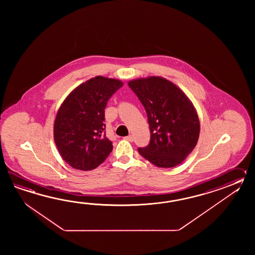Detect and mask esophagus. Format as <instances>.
<instances>
[{
  "label": "esophagus",
  "instance_id": "esophagus-1",
  "mask_svg": "<svg viewBox=\"0 0 255 255\" xmlns=\"http://www.w3.org/2000/svg\"><path fill=\"white\" fill-rule=\"evenodd\" d=\"M126 140L130 141V142H132V141H134V136L133 135H128V136H125Z\"/></svg>",
  "mask_w": 255,
  "mask_h": 255
}]
</instances>
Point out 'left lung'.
Here are the masks:
<instances>
[{"label": "left lung", "instance_id": "obj_1", "mask_svg": "<svg viewBox=\"0 0 255 255\" xmlns=\"http://www.w3.org/2000/svg\"><path fill=\"white\" fill-rule=\"evenodd\" d=\"M145 108L149 144L137 150L159 168H173L190 155L199 139L200 121L192 104L179 87L152 76L128 83Z\"/></svg>", "mask_w": 255, "mask_h": 255}]
</instances>
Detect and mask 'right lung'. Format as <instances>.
<instances>
[{
    "label": "right lung",
    "instance_id": "obj_1",
    "mask_svg": "<svg viewBox=\"0 0 255 255\" xmlns=\"http://www.w3.org/2000/svg\"><path fill=\"white\" fill-rule=\"evenodd\" d=\"M122 87L120 80L96 76L76 87L62 104L54 121V142L72 168L94 169L112 151V142L106 136L105 109Z\"/></svg>",
    "mask_w": 255,
    "mask_h": 255
}]
</instances>
